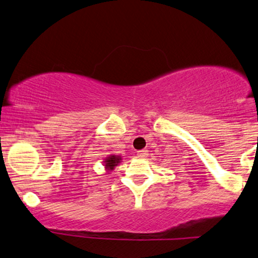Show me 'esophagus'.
I'll return each instance as SVG.
<instances>
[{"mask_svg": "<svg viewBox=\"0 0 258 258\" xmlns=\"http://www.w3.org/2000/svg\"><path fill=\"white\" fill-rule=\"evenodd\" d=\"M137 155H138V158H147L148 153H147V150H141V152L137 153Z\"/></svg>", "mask_w": 258, "mask_h": 258, "instance_id": "obj_1", "label": "esophagus"}]
</instances>
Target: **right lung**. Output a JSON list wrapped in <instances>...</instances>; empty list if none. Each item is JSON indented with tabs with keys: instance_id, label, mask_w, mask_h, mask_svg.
Returning <instances> with one entry per match:
<instances>
[{
	"instance_id": "right-lung-1",
	"label": "right lung",
	"mask_w": 258,
	"mask_h": 258,
	"mask_svg": "<svg viewBox=\"0 0 258 258\" xmlns=\"http://www.w3.org/2000/svg\"><path fill=\"white\" fill-rule=\"evenodd\" d=\"M120 160L121 159L119 156H110V158L105 160V166L108 168H114L115 165H117V162H119Z\"/></svg>"
}]
</instances>
